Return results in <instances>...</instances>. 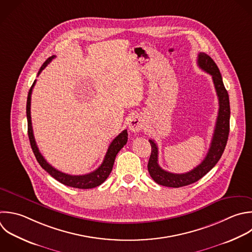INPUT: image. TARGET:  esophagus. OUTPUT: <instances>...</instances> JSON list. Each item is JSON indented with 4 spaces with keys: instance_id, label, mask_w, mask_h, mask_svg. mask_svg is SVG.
Wrapping results in <instances>:
<instances>
[{
    "instance_id": "esophagus-1",
    "label": "esophagus",
    "mask_w": 252,
    "mask_h": 252,
    "mask_svg": "<svg viewBox=\"0 0 252 252\" xmlns=\"http://www.w3.org/2000/svg\"><path fill=\"white\" fill-rule=\"evenodd\" d=\"M128 126H129V129L132 132H140L143 129V127H144V119H143V117L140 116V115L133 116L129 120Z\"/></svg>"
}]
</instances>
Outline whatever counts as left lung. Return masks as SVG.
Returning a JSON list of instances; mask_svg holds the SVG:
<instances>
[{
	"instance_id": "8db88e82",
	"label": "left lung",
	"mask_w": 252,
	"mask_h": 252,
	"mask_svg": "<svg viewBox=\"0 0 252 252\" xmlns=\"http://www.w3.org/2000/svg\"><path fill=\"white\" fill-rule=\"evenodd\" d=\"M198 66L212 76L213 83L219 99V112L216 122L213 139L210 149L203 161L192 170L185 173H172L162 169L158 162V146L154 140H149L152 146V153L148 163V170L151 177L159 185L166 187H182L198 181L208 173L220 158L229 132V99L228 94L223 86L220 70L214 60L207 54L200 52L197 60Z\"/></svg>"
}]
</instances>
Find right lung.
I'll return each mask as SVG.
<instances>
[{"label":"right lung","instance_id":"1","mask_svg":"<svg viewBox=\"0 0 252 252\" xmlns=\"http://www.w3.org/2000/svg\"><path fill=\"white\" fill-rule=\"evenodd\" d=\"M55 56H51L49 57L41 66L37 76L42 72L43 69H45V67L52 61V59H54ZM36 81L33 82L30 92H29V95H28V101H27V117H28V133H29V138H30V142H31V146L32 149L33 151V154L38 161V163L41 165V167L43 169H45L52 177H54L56 180H58L59 182L70 186V187H74V188H80V189H90V188H94L96 187L98 185H100L101 183H103L106 178L109 176L113 164H114V160L116 158V155L118 154V152L126 145L127 140H128V133L127 130L122 131L109 145L108 150L106 152V155L104 157V159L102 161V163L98 166V168H96L95 170H94L91 173L88 174H83V175H71V174H67L64 173L56 168H54L51 164H49L46 159L43 158V156L41 155V153L39 152L34 136H33V130H32V116H31V102H32V89L35 85Z\"/></svg>","mask_w":252,"mask_h":252}]
</instances>
